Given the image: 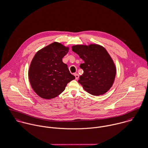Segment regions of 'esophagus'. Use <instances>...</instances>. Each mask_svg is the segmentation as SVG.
Listing matches in <instances>:
<instances>
[{"instance_id":"esophagus-1","label":"esophagus","mask_w":148,"mask_h":148,"mask_svg":"<svg viewBox=\"0 0 148 148\" xmlns=\"http://www.w3.org/2000/svg\"><path fill=\"white\" fill-rule=\"evenodd\" d=\"M74 75H75V79H76V80H77V79H79V74H77V73H75V74H74Z\"/></svg>"}]
</instances>
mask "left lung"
<instances>
[{
    "label": "left lung",
    "instance_id": "1",
    "mask_svg": "<svg viewBox=\"0 0 148 148\" xmlns=\"http://www.w3.org/2000/svg\"><path fill=\"white\" fill-rule=\"evenodd\" d=\"M72 50L84 61L80 65L84 73L78 82L92 95L104 94L112 86L116 72L106 50L96 44L73 45Z\"/></svg>",
    "mask_w": 148,
    "mask_h": 148
}]
</instances>
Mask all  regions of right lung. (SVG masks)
<instances>
[{"mask_svg": "<svg viewBox=\"0 0 148 148\" xmlns=\"http://www.w3.org/2000/svg\"><path fill=\"white\" fill-rule=\"evenodd\" d=\"M68 48L53 42L39 51L29 66L28 76L32 89L40 97L53 99L63 92L67 84L74 80L62 59Z\"/></svg>", "mask_w": 148, "mask_h": 148, "instance_id": "obj_1", "label": "right lung"}]
</instances>
